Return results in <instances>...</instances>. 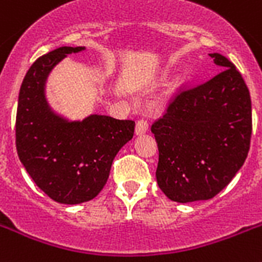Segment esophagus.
Listing matches in <instances>:
<instances>
[{
	"label": "esophagus",
	"instance_id": "34e87169",
	"mask_svg": "<svg viewBox=\"0 0 262 262\" xmlns=\"http://www.w3.org/2000/svg\"><path fill=\"white\" fill-rule=\"evenodd\" d=\"M148 127H149L148 120H145V118L138 120L137 124H136V135H144L148 132Z\"/></svg>",
	"mask_w": 262,
	"mask_h": 262
}]
</instances>
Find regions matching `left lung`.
Here are the masks:
<instances>
[{
	"label": "left lung",
	"instance_id": "1",
	"mask_svg": "<svg viewBox=\"0 0 262 262\" xmlns=\"http://www.w3.org/2000/svg\"><path fill=\"white\" fill-rule=\"evenodd\" d=\"M222 71L182 84L150 126L159 148L157 184L179 203L211 199L231 182L250 149L252 101L241 72L210 54Z\"/></svg>",
	"mask_w": 262,
	"mask_h": 262
}]
</instances>
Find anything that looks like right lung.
Wrapping results in <instances>:
<instances>
[{
  "label": "right lung",
  "instance_id": "add662e5",
  "mask_svg": "<svg viewBox=\"0 0 262 262\" xmlns=\"http://www.w3.org/2000/svg\"><path fill=\"white\" fill-rule=\"evenodd\" d=\"M83 47H60L28 70L16 114L17 155L36 186L64 205L91 201L105 187L118 150L135 135V121L90 116L66 122L50 112L44 80L56 63Z\"/></svg>",
  "mask_w": 262,
  "mask_h": 262
}]
</instances>
